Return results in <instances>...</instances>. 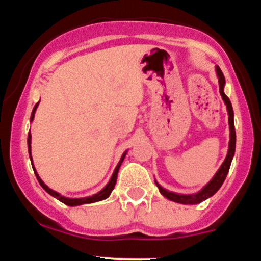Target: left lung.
Segmentation results:
<instances>
[{
    "label": "left lung",
    "mask_w": 261,
    "mask_h": 261,
    "mask_svg": "<svg viewBox=\"0 0 261 261\" xmlns=\"http://www.w3.org/2000/svg\"><path fill=\"white\" fill-rule=\"evenodd\" d=\"M216 72L218 76V83H220V93H221V95H222V99L224 101V104L227 106V110H228V115H229L228 122H229V130H230V134H229L230 139H229V146H228V153H227V157L222 163V166H221L220 169L217 170V173L215 174L214 178L211 179V181H210L205 188H202L199 193L194 194V195H181V194L172 193V191H168V190H166V189L162 188L161 185L155 181V184H157L158 189H160L162 195L166 196L167 199L172 200V201H174V202L184 203V205H195V203H200V202L205 201L206 199H208V197L215 195V194L217 193L218 189L222 187L224 179H226L227 174H228V170H229L230 163H232L233 155H234L236 130H234V120H233V116H234V114H233V108H232V104H230L229 98L227 97L223 92L224 83H226V81H224V76H223L222 71H221V68L218 67V66H216Z\"/></svg>",
    "instance_id": "left-lung-1"
}]
</instances>
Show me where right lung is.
Returning <instances> with one entry per match:
<instances>
[{
	"label": "right lung",
	"mask_w": 261,
	"mask_h": 261,
	"mask_svg": "<svg viewBox=\"0 0 261 261\" xmlns=\"http://www.w3.org/2000/svg\"><path fill=\"white\" fill-rule=\"evenodd\" d=\"M38 106H39V101H38L37 104H35L34 109H33V112H32V115H31V121H33V119H34V114H35V110H37ZM31 143H32V135H31V130H29V134H28V151H29V157H31L33 170H34V173H35V176H37V179H38L39 184H40L41 187H43V189H44L45 191H46V193H49L50 195H51V196L56 197V199H58L59 201L64 202L65 205H68V206H79V205H83V203H92V202H97V201H100V200H104V199H107V197L109 196L110 194H112V191H113L114 187H115V184H116V178H118V172H119V168H120V166H121L122 161H124L125 155H126V152H124V154L121 155V160L119 161L118 166H116L115 170H114V173H113L112 178H110L109 182H108V184L106 185V188H104L103 190H100L99 193H98V194H94V195H92V196H88V197H81V199H68V197H65V196L60 195L59 193H56V191L51 190V189H50L49 187H46V185L44 184V181L41 180V179H40V176L38 175L37 170H35L34 166H33V160H32V151H31Z\"/></svg>",
	"instance_id": "1"
}]
</instances>
